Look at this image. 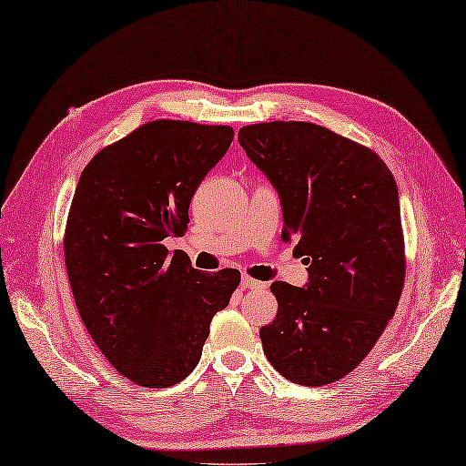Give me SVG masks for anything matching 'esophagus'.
Here are the masks:
<instances>
[{
    "label": "esophagus",
    "instance_id": "obj_1",
    "mask_svg": "<svg viewBox=\"0 0 466 466\" xmlns=\"http://www.w3.org/2000/svg\"><path fill=\"white\" fill-rule=\"evenodd\" d=\"M241 288L243 289H265V283L249 278V275H243V278H241Z\"/></svg>",
    "mask_w": 466,
    "mask_h": 466
}]
</instances>
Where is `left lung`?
<instances>
[{"mask_svg":"<svg viewBox=\"0 0 466 466\" xmlns=\"http://www.w3.org/2000/svg\"><path fill=\"white\" fill-rule=\"evenodd\" d=\"M239 145L279 195L281 239L308 265L303 288L273 281L263 352L289 382L324 386L362 362L404 283L400 201L372 150L311 122H263Z\"/></svg>","mask_w":466,"mask_h":466,"instance_id":"8db88e82","label":"left lung"}]
</instances>
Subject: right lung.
<instances>
[{
    "instance_id": "add662e5",
    "label": "right lung",
    "mask_w": 466,
    "mask_h": 466,
    "mask_svg": "<svg viewBox=\"0 0 466 466\" xmlns=\"http://www.w3.org/2000/svg\"><path fill=\"white\" fill-rule=\"evenodd\" d=\"M231 127L142 125L82 170L64 235L80 318L118 372L167 388L193 372L237 269L201 273L165 241L187 229L195 191L231 147Z\"/></svg>"
}]
</instances>
